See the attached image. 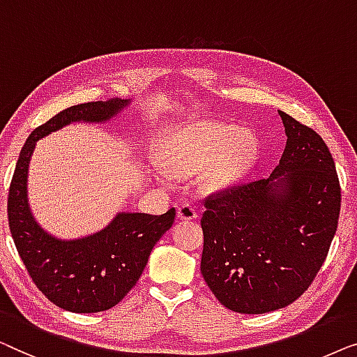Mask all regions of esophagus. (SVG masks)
Instances as JSON below:
<instances>
[{
  "label": "esophagus",
  "instance_id": "1",
  "mask_svg": "<svg viewBox=\"0 0 357 357\" xmlns=\"http://www.w3.org/2000/svg\"><path fill=\"white\" fill-rule=\"evenodd\" d=\"M178 217L181 220H195L197 218V210L192 204H183L178 207Z\"/></svg>",
  "mask_w": 357,
  "mask_h": 357
}]
</instances>
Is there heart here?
Listing matches in <instances>:
<instances>
[{
  "label": "heart",
  "mask_w": 357,
  "mask_h": 357,
  "mask_svg": "<svg viewBox=\"0 0 357 357\" xmlns=\"http://www.w3.org/2000/svg\"><path fill=\"white\" fill-rule=\"evenodd\" d=\"M257 144L250 134L239 132L233 126L192 128L178 134L165 155V167L174 176H192L204 172L202 184L207 190H217L233 181L252 163Z\"/></svg>",
  "instance_id": "obj_1"
}]
</instances>
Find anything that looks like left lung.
Segmentation results:
<instances>
[{
  "instance_id": "left-lung-1",
  "label": "left lung",
  "mask_w": 357,
  "mask_h": 357,
  "mask_svg": "<svg viewBox=\"0 0 357 357\" xmlns=\"http://www.w3.org/2000/svg\"><path fill=\"white\" fill-rule=\"evenodd\" d=\"M278 113L288 139L270 178L204 197L200 272L220 303L241 314L270 312L301 298L338 227L341 188L327 144L312 128Z\"/></svg>"
}]
</instances>
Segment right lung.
<instances>
[{
    "mask_svg": "<svg viewBox=\"0 0 357 357\" xmlns=\"http://www.w3.org/2000/svg\"><path fill=\"white\" fill-rule=\"evenodd\" d=\"M128 100L89 102L63 109L32 130L14 169L8 195V222L14 244L35 286L58 307L77 314L102 312L116 305L142 275L153 245L172 228L176 210L163 215L119 213L89 238L59 241L35 223L26 183L35 142L74 121H105Z\"/></svg>",
    "mask_w": 357,
    "mask_h": 357,
    "instance_id": "right-lung-1",
    "label": "right lung"
}]
</instances>
